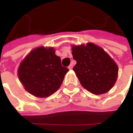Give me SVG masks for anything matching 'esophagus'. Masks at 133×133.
<instances>
[{"mask_svg": "<svg viewBox=\"0 0 133 133\" xmlns=\"http://www.w3.org/2000/svg\"><path fill=\"white\" fill-rule=\"evenodd\" d=\"M68 68H69V69H72V68H73V65H72V64H70L69 66H68Z\"/></svg>", "mask_w": 133, "mask_h": 133, "instance_id": "obj_1", "label": "esophagus"}]
</instances>
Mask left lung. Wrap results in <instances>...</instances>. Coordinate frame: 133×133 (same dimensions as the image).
Here are the masks:
<instances>
[{"mask_svg":"<svg viewBox=\"0 0 133 133\" xmlns=\"http://www.w3.org/2000/svg\"><path fill=\"white\" fill-rule=\"evenodd\" d=\"M72 50L77 62L73 70L83 87L93 94L101 95L114 86L118 67L103 49L88 43L73 45Z\"/></svg>","mask_w":133,"mask_h":133,"instance_id":"obj_1","label":"left lung"}]
</instances>
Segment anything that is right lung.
Masks as SVG:
<instances>
[{
    "label": "right lung",
    "mask_w": 133,
    "mask_h": 133,
    "mask_svg": "<svg viewBox=\"0 0 133 133\" xmlns=\"http://www.w3.org/2000/svg\"><path fill=\"white\" fill-rule=\"evenodd\" d=\"M69 71L62 66L53 47L32 50L18 68V78L25 89L36 97H48L56 92Z\"/></svg>",
    "instance_id": "right-lung-1"
}]
</instances>
